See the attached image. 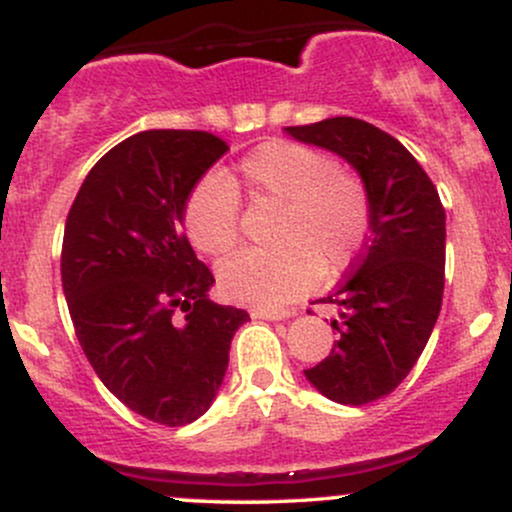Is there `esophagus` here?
I'll return each mask as SVG.
<instances>
[{
    "label": "esophagus",
    "mask_w": 512,
    "mask_h": 512,
    "mask_svg": "<svg viewBox=\"0 0 512 512\" xmlns=\"http://www.w3.org/2000/svg\"><path fill=\"white\" fill-rule=\"evenodd\" d=\"M294 316V311H282V308H255L252 311V318H260V320H284Z\"/></svg>",
    "instance_id": "obj_1"
}]
</instances>
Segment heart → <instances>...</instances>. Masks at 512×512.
I'll use <instances>...</instances> for the list:
<instances>
[{
  "label": "heart",
  "instance_id": "1",
  "mask_svg": "<svg viewBox=\"0 0 512 512\" xmlns=\"http://www.w3.org/2000/svg\"><path fill=\"white\" fill-rule=\"evenodd\" d=\"M257 204L282 206L279 252L243 250L218 267L223 296L255 306H282L318 284L323 269L345 272L369 235L372 206L362 179L323 150L294 140H267L238 165ZM184 230L199 252L223 255L238 243L240 201L223 174H204L184 199Z\"/></svg>",
  "mask_w": 512,
  "mask_h": 512
}]
</instances>
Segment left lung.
<instances>
[{
    "mask_svg": "<svg viewBox=\"0 0 512 512\" xmlns=\"http://www.w3.org/2000/svg\"><path fill=\"white\" fill-rule=\"evenodd\" d=\"M350 162L372 206L369 238L333 296L340 340L306 369L330 401L364 406L406 379L423 355L445 291V209L418 160L381 128L352 116L284 128Z\"/></svg>",
    "mask_w": 512,
    "mask_h": 512,
    "instance_id": "8db88e82",
    "label": "left lung"
}]
</instances>
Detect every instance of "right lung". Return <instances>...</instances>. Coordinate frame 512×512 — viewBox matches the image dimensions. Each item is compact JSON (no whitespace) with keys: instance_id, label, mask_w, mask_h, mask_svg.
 Listing matches in <instances>:
<instances>
[{"instance_id":"right-lung-1","label":"right lung","mask_w":512,"mask_h":512,"mask_svg":"<svg viewBox=\"0 0 512 512\" xmlns=\"http://www.w3.org/2000/svg\"><path fill=\"white\" fill-rule=\"evenodd\" d=\"M206 131H143L111 148L67 213L63 291L84 355L116 398L179 428L211 408L250 316L209 299L182 233L189 189L226 155Z\"/></svg>"}]
</instances>
